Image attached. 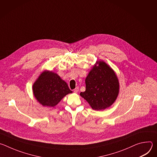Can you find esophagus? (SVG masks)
<instances>
[{
  "label": "esophagus",
  "mask_w": 157,
  "mask_h": 157,
  "mask_svg": "<svg viewBox=\"0 0 157 157\" xmlns=\"http://www.w3.org/2000/svg\"><path fill=\"white\" fill-rule=\"evenodd\" d=\"M78 91H79V87H76L74 89V93H77L78 92Z\"/></svg>",
  "instance_id": "34e87169"
}]
</instances>
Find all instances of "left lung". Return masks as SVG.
<instances>
[{
  "label": "left lung",
  "mask_w": 157,
  "mask_h": 157,
  "mask_svg": "<svg viewBox=\"0 0 157 157\" xmlns=\"http://www.w3.org/2000/svg\"><path fill=\"white\" fill-rule=\"evenodd\" d=\"M86 91L80 96L96 110L113 105L119 93L118 78L111 67L102 60L97 61L87 76Z\"/></svg>",
  "instance_id": "obj_1"
}]
</instances>
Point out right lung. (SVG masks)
<instances>
[{"label":"right lung","instance_id":"obj_1","mask_svg":"<svg viewBox=\"0 0 157 157\" xmlns=\"http://www.w3.org/2000/svg\"><path fill=\"white\" fill-rule=\"evenodd\" d=\"M32 90L36 101L43 106L49 107H55L65 96L73 93L58 74L48 70L39 75Z\"/></svg>","mask_w":157,"mask_h":157}]
</instances>
